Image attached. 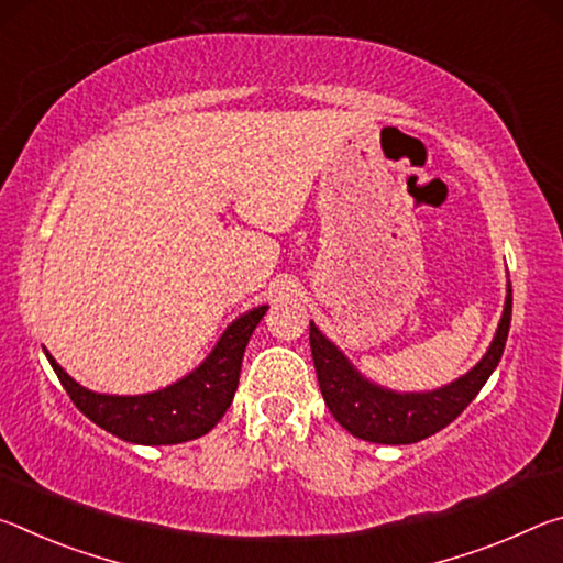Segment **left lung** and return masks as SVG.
<instances>
[{
  "mask_svg": "<svg viewBox=\"0 0 563 563\" xmlns=\"http://www.w3.org/2000/svg\"><path fill=\"white\" fill-rule=\"evenodd\" d=\"M511 325V283H507L501 320L482 360L456 377L454 383L427 393H395L373 383L352 365L335 342L322 335L310 320V350L320 393L325 397L332 417L345 430L365 442L377 444H412L444 430L464 412V407L479 395L489 375L497 369Z\"/></svg>",
  "mask_w": 563,
  "mask_h": 563,
  "instance_id": "obj_1",
  "label": "left lung"
}]
</instances>
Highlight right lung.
Instances as JSON below:
<instances>
[{
	"instance_id": "add662e5",
	"label": "right lung",
	"mask_w": 563,
	"mask_h": 563,
	"mask_svg": "<svg viewBox=\"0 0 563 563\" xmlns=\"http://www.w3.org/2000/svg\"><path fill=\"white\" fill-rule=\"evenodd\" d=\"M268 305L243 312L218 338L208 357L176 383L144 395H107L93 393L66 373L44 347V355L54 367L71 402L93 424L131 444H180L198 440L221 422L231 407L241 377L243 352L253 330L258 328Z\"/></svg>"
}]
</instances>
